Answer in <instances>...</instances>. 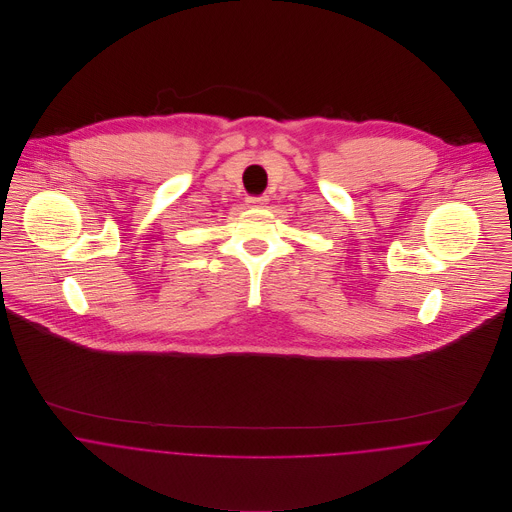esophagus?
Instances as JSON below:
<instances>
[{"label": "esophagus", "mask_w": 512, "mask_h": 512, "mask_svg": "<svg viewBox=\"0 0 512 512\" xmlns=\"http://www.w3.org/2000/svg\"><path fill=\"white\" fill-rule=\"evenodd\" d=\"M266 203H268L266 197H250V199H248V205H250V207H266Z\"/></svg>", "instance_id": "34e87169"}]
</instances>
